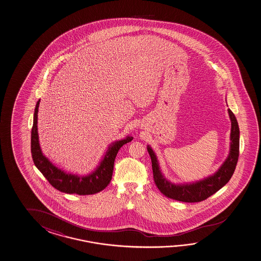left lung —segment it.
Here are the masks:
<instances>
[{
	"instance_id": "1",
	"label": "left lung",
	"mask_w": 261,
	"mask_h": 261,
	"mask_svg": "<svg viewBox=\"0 0 261 261\" xmlns=\"http://www.w3.org/2000/svg\"><path fill=\"white\" fill-rule=\"evenodd\" d=\"M228 113L230 116L231 125L229 155L216 172L202 180L184 184H174L169 181L161 170L156 154L149 145L147 146L152 163L154 182L156 184L159 190L163 193L165 197L178 201L190 203L203 201L207 197L212 196L213 194H215L217 191H219L221 187H224L227 182H229L236 170L239 156L240 131L236 116L230 109H228Z\"/></svg>"
}]
</instances>
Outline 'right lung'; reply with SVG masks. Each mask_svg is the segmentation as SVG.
Instances as JSON below:
<instances>
[{
  "label": "right lung",
  "mask_w": 261,
  "mask_h": 261,
  "mask_svg": "<svg viewBox=\"0 0 261 261\" xmlns=\"http://www.w3.org/2000/svg\"><path fill=\"white\" fill-rule=\"evenodd\" d=\"M40 101V99H39L36 104L33 126L31 130V154L35 166L40 170L49 184L61 192L85 196L103 190L113 177V164L119 149L124 144L130 142L133 138L127 136L126 138L112 143L98 166L87 175L64 172V170L55 166L42 153L40 148L38 134V113Z\"/></svg>",
  "instance_id": "obj_1"
}]
</instances>
